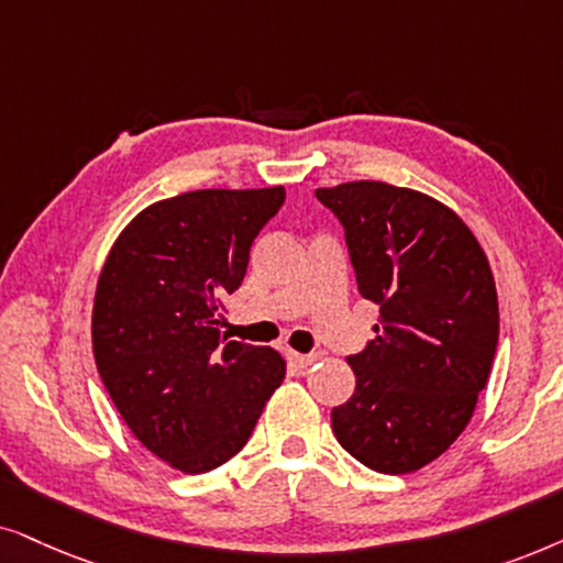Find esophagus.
<instances>
[{
  "label": "esophagus",
  "mask_w": 563,
  "mask_h": 563,
  "mask_svg": "<svg viewBox=\"0 0 563 563\" xmlns=\"http://www.w3.org/2000/svg\"><path fill=\"white\" fill-rule=\"evenodd\" d=\"M288 355V360H290V365H296V368H309V365H313L319 360V355H303V352H294V350H288L286 352Z\"/></svg>",
  "instance_id": "esophagus-1"
}]
</instances>
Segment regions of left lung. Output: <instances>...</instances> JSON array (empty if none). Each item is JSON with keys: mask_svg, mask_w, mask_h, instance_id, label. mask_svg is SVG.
Instances as JSON below:
<instances>
[{"mask_svg": "<svg viewBox=\"0 0 563 563\" xmlns=\"http://www.w3.org/2000/svg\"><path fill=\"white\" fill-rule=\"evenodd\" d=\"M344 227L376 340L347 363L355 391L332 409L336 443L380 474L440 459L474 417L499 340L489 260L453 208L376 179L319 187Z\"/></svg>", "mask_w": 563, "mask_h": 563, "instance_id": "8db88e82", "label": "left lung"}]
</instances>
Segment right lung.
I'll list each match as a JSON object with an SVG mask.
<instances>
[{
	"instance_id": "1",
	"label": "right lung",
	"mask_w": 563,
	"mask_h": 563,
	"mask_svg": "<svg viewBox=\"0 0 563 563\" xmlns=\"http://www.w3.org/2000/svg\"><path fill=\"white\" fill-rule=\"evenodd\" d=\"M280 185L192 190L144 208L97 277L92 352L112 404L146 451L206 474L242 451L286 360L221 334V298L242 286Z\"/></svg>"
}]
</instances>
